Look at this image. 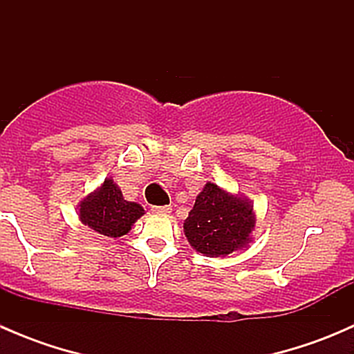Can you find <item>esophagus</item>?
<instances>
[{
  "label": "esophagus",
  "instance_id": "1",
  "mask_svg": "<svg viewBox=\"0 0 354 354\" xmlns=\"http://www.w3.org/2000/svg\"><path fill=\"white\" fill-rule=\"evenodd\" d=\"M151 210L154 214H169L171 212V207L169 205H152Z\"/></svg>",
  "mask_w": 354,
  "mask_h": 354
}]
</instances>
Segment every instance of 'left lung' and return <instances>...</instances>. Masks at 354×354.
I'll list each match as a JSON object with an SVG mask.
<instances>
[{
  "label": "left lung",
  "mask_w": 354,
  "mask_h": 354,
  "mask_svg": "<svg viewBox=\"0 0 354 354\" xmlns=\"http://www.w3.org/2000/svg\"><path fill=\"white\" fill-rule=\"evenodd\" d=\"M185 234L195 250L207 257L230 255L243 248L255 227L253 205L217 185L207 183L185 221Z\"/></svg>",
  "instance_id": "obj_1"
}]
</instances>
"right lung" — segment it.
Returning a JSON list of instances; mask_svg holds the SVG:
<instances>
[{
	"label": "right lung",
	"mask_w": 354,
	"mask_h": 354,
	"mask_svg": "<svg viewBox=\"0 0 354 354\" xmlns=\"http://www.w3.org/2000/svg\"><path fill=\"white\" fill-rule=\"evenodd\" d=\"M144 214L138 203L127 202L113 180L80 203V221L95 233L120 238L131 230L135 221Z\"/></svg>",
	"instance_id": "obj_1"
}]
</instances>
